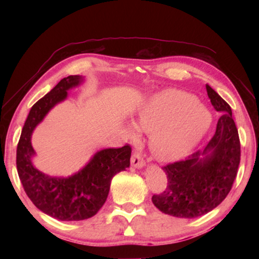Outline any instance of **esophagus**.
I'll return each mask as SVG.
<instances>
[{"label": "esophagus", "mask_w": 259, "mask_h": 259, "mask_svg": "<svg viewBox=\"0 0 259 259\" xmlns=\"http://www.w3.org/2000/svg\"><path fill=\"white\" fill-rule=\"evenodd\" d=\"M131 164H133L134 168H143L145 165V162H144L143 157L140 156L139 153H134L133 156H131Z\"/></svg>", "instance_id": "34e87169"}]
</instances>
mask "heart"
Masks as SVG:
<instances>
[{
	"label": "heart",
	"instance_id": "heart-1",
	"mask_svg": "<svg viewBox=\"0 0 259 259\" xmlns=\"http://www.w3.org/2000/svg\"><path fill=\"white\" fill-rule=\"evenodd\" d=\"M211 114L196 97L176 89L151 96L138 107L135 124L126 131L137 137L138 130L148 136V146L155 157L171 161L183 156L207 133Z\"/></svg>",
	"mask_w": 259,
	"mask_h": 259
}]
</instances>
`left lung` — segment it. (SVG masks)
<instances>
[{
  "label": "left lung",
  "mask_w": 259,
  "mask_h": 259,
  "mask_svg": "<svg viewBox=\"0 0 259 259\" xmlns=\"http://www.w3.org/2000/svg\"><path fill=\"white\" fill-rule=\"evenodd\" d=\"M211 105L222 115L204 150L163 166L168 186L152 196L160 211L178 218H195L211 211L229 194L240 164V140L232 109L205 84Z\"/></svg>",
  "instance_id": "obj_1"
}]
</instances>
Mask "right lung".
<instances>
[{
  "mask_svg": "<svg viewBox=\"0 0 259 259\" xmlns=\"http://www.w3.org/2000/svg\"><path fill=\"white\" fill-rule=\"evenodd\" d=\"M84 77H64L50 93L30 108L17 146V170L24 190L38 210L59 221H83L95 216L107 199L113 177L130 166L131 148H105L96 152L77 172L67 177L49 176L33 163L36 155L32 135L56 105L64 102L68 90L81 85Z\"/></svg>",
  "mask_w": 259,
  "mask_h": 259,
  "instance_id": "obj_1",
  "label": "right lung"
}]
</instances>
